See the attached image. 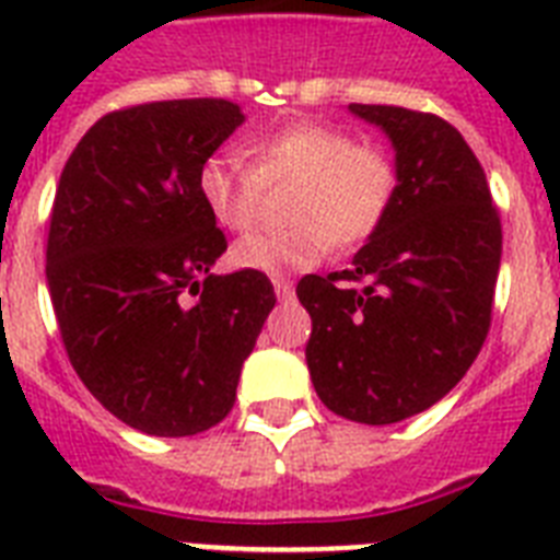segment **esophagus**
Masks as SVG:
<instances>
[{"instance_id": "obj_1", "label": "esophagus", "mask_w": 560, "mask_h": 560, "mask_svg": "<svg viewBox=\"0 0 560 560\" xmlns=\"http://www.w3.org/2000/svg\"><path fill=\"white\" fill-rule=\"evenodd\" d=\"M272 288H276V296L281 302H290L293 299V281L290 279H272Z\"/></svg>"}]
</instances>
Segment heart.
Here are the masks:
<instances>
[{"label": "heart", "mask_w": 560, "mask_h": 560, "mask_svg": "<svg viewBox=\"0 0 560 560\" xmlns=\"http://www.w3.org/2000/svg\"><path fill=\"white\" fill-rule=\"evenodd\" d=\"M253 168L214 153L200 165L197 191L223 229L246 232L258 220L264 186L299 183L290 232H255L237 241L232 261L244 270L281 276L307 270L328 255L331 241L360 246L389 214L398 171L372 144H354L346 130L316 121L281 127L249 144Z\"/></svg>", "instance_id": "obj_1"}]
</instances>
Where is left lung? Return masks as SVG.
Returning <instances> with one entry per match:
<instances>
[{"label":"left lung","mask_w":560,"mask_h":560,"mask_svg":"<svg viewBox=\"0 0 560 560\" xmlns=\"http://www.w3.org/2000/svg\"><path fill=\"white\" fill-rule=\"evenodd\" d=\"M349 113L386 133L398 191L351 270L299 281L314 323L305 360L331 412L395 424L442 400L477 360L503 229L486 171L456 127L386 104H349Z\"/></svg>","instance_id":"left-lung-1"}]
</instances>
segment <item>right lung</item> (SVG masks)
<instances>
[{
  "mask_svg": "<svg viewBox=\"0 0 560 560\" xmlns=\"http://www.w3.org/2000/svg\"><path fill=\"white\" fill-rule=\"evenodd\" d=\"M244 118L223 98L118 109L57 183L46 281L66 354L101 407L148 435L229 416L276 305L264 272H211L226 237L197 191L200 165Z\"/></svg>",
  "mask_w": 560,
  "mask_h": 560,
  "instance_id": "right-lung-1",
  "label": "right lung"
}]
</instances>
